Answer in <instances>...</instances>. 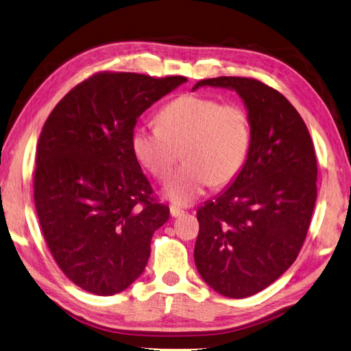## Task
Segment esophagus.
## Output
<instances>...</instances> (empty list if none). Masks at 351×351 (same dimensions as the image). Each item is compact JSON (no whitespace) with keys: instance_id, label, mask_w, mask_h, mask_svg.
<instances>
[{"instance_id":"esophagus-1","label":"esophagus","mask_w":351,"mask_h":351,"mask_svg":"<svg viewBox=\"0 0 351 351\" xmlns=\"http://www.w3.org/2000/svg\"><path fill=\"white\" fill-rule=\"evenodd\" d=\"M170 215H171V218H178V216L184 215V210L176 207V206H170Z\"/></svg>"}]
</instances>
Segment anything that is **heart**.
I'll return each mask as SVG.
<instances>
[{"instance_id": "1", "label": "heart", "mask_w": 351, "mask_h": 351, "mask_svg": "<svg viewBox=\"0 0 351 351\" xmlns=\"http://www.w3.org/2000/svg\"><path fill=\"white\" fill-rule=\"evenodd\" d=\"M156 124L136 127L132 149L156 180H165L180 156L186 159L164 189L178 206L195 202L212 184L232 182L250 154V114L238 101L182 95L158 112Z\"/></svg>"}]
</instances>
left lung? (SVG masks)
I'll return each instance as SVG.
<instances>
[{
    "mask_svg": "<svg viewBox=\"0 0 351 351\" xmlns=\"http://www.w3.org/2000/svg\"><path fill=\"white\" fill-rule=\"evenodd\" d=\"M227 87L244 99L252 147L237 180L197 210L195 264L227 298H248L295 263L316 202L317 164L307 125L284 95L254 78L196 82Z\"/></svg>",
    "mask_w": 351,
    "mask_h": 351,
    "instance_id": "obj_1",
    "label": "left lung"
}]
</instances>
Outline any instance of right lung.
Returning a JSON list of instances; mask_svg holds the SVG:
<instances>
[{
	"instance_id": "1",
	"label": "right lung",
	"mask_w": 351,
	"mask_h": 351,
	"mask_svg": "<svg viewBox=\"0 0 351 351\" xmlns=\"http://www.w3.org/2000/svg\"><path fill=\"white\" fill-rule=\"evenodd\" d=\"M186 76L99 72L75 86L41 130L34 199L46 244L82 290L110 296L144 271L150 241L170 210L133 154L144 110Z\"/></svg>"
}]
</instances>
